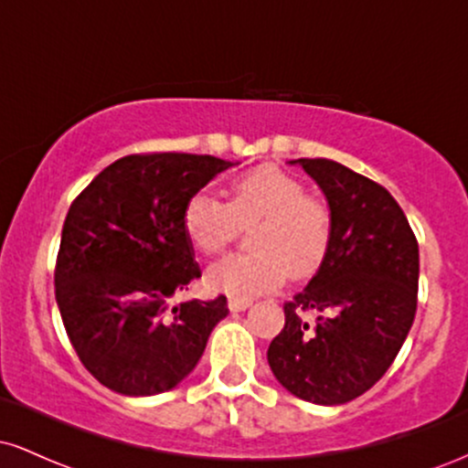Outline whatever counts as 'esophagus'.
<instances>
[{
    "instance_id": "obj_1",
    "label": "esophagus",
    "mask_w": 468,
    "mask_h": 468,
    "mask_svg": "<svg viewBox=\"0 0 468 468\" xmlns=\"http://www.w3.org/2000/svg\"><path fill=\"white\" fill-rule=\"evenodd\" d=\"M252 302L250 299H238V297H229V310H233V313H241V310L250 308Z\"/></svg>"
}]
</instances>
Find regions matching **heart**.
Returning <instances> with one entry per match:
<instances>
[{"label": "heart", "mask_w": 468, "mask_h": 468, "mask_svg": "<svg viewBox=\"0 0 468 468\" xmlns=\"http://www.w3.org/2000/svg\"><path fill=\"white\" fill-rule=\"evenodd\" d=\"M252 229L249 255H229L207 272V283L230 297L250 299L286 279H308L332 246V211L324 197L305 193L297 176L260 165L230 182L229 200L197 191L182 208V230L202 255H218Z\"/></svg>", "instance_id": "heart-1"}]
</instances>
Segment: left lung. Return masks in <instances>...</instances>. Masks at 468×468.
I'll return each instance as SVG.
<instances>
[{"mask_svg":"<svg viewBox=\"0 0 468 468\" xmlns=\"http://www.w3.org/2000/svg\"><path fill=\"white\" fill-rule=\"evenodd\" d=\"M335 222L324 266L292 302L268 347L279 383L314 405H343L383 378L418 305L416 235L391 193L327 158H299ZM305 314L317 316L314 324Z\"/></svg>","mask_w":468,"mask_h":468,"instance_id":"obj_1","label":"left lung"}]
</instances>
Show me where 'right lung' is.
I'll list each match as a JSON object with an SVG mask.
<instances>
[{"instance_id":"1","label":"right lung","mask_w":468,"mask_h":468,"mask_svg":"<svg viewBox=\"0 0 468 468\" xmlns=\"http://www.w3.org/2000/svg\"><path fill=\"white\" fill-rule=\"evenodd\" d=\"M229 166L216 155L132 154L69 207L55 266L58 313L80 363L112 391L176 388L229 314L224 294L169 305L202 275L182 208Z\"/></svg>"}]
</instances>
